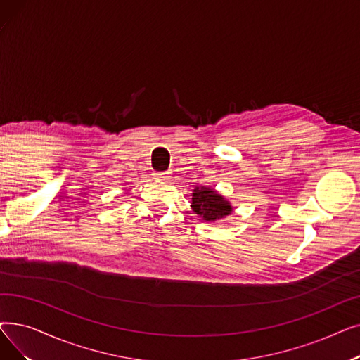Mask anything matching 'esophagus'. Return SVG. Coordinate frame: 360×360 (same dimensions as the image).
<instances>
[{
  "label": "esophagus",
  "instance_id": "34e87169",
  "mask_svg": "<svg viewBox=\"0 0 360 360\" xmlns=\"http://www.w3.org/2000/svg\"><path fill=\"white\" fill-rule=\"evenodd\" d=\"M154 178L159 179V181H165L169 178V172H154Z\"/></svg>",
  "mask_w": 360,
  "mask_h": 360
}]
</instances>
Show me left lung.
I'll list each match as a JSON object with an SVG mask.
<instances>
[{"label":"left lung","instance_id":"8db88e82","mask_svg":"<svg viewBox=\"0 0 360 360\" xmlns=\"http://www.w3.org/2000/svg\"><path fill=\"white\" fill-rule=\"evenodd\" d=\"M193 209L205 221H217L232 212L229 202L210 186H197L193 194Z\"/></svg>","mask_w":360,"mask_h":360}]
</instances>
